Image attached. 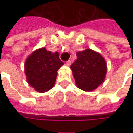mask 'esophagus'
I'll return each mask as SVG.
<instances>
[{"mask_svg": "<svg viewBox=\"0 0 133 133\" xmlns=\"http://www.w3.org/2000/svg\"><path fill=\"white\" fill-rule=\"evenodd\" d=\"M66 65H68V66H70V65H71V61L68 60V61H66Z\"/></svg>", "mask_w": 133, "mask_h": 133, "instance_id": "esophagus-1", "label": "esophagus"}]
</instances>
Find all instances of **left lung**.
<instances>
[{
	"mask_svg": "<svg viewBox=\"0 0 133 133\" xmlns=\"http://www.w3.org/2000/svg\"><path fill=\"white\" fill-rule=\"evenodd\" d=\"M77 60L71 65L75 83L80 89L91 91L105 78L107 67L100 54L90 49L77 52Z\"/></svg>",
	"mask_w": 133,
	"mask_h": 133,
	"instance_id": "left-lung-1",
	"label": "left lung"
}]
</instances>
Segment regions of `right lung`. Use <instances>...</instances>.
<instances>
[{"label":"right lung","instance_id":"1","mask_svg":"<svg viewBox=\"0 0 133 133\" xmlns=\"http://www.w3.org/2000/svg\"><path fill=\"white\" fill-rule=\"evenodd\" d=\"M63 64L58 52L52 53L45 48L35 50L25 63V72L28 83L38 92L49 90L54 86L57 71Z\"/></svg>","mask_w":133,"mask_h":133}]
</instances>
